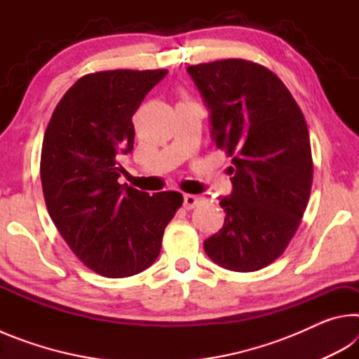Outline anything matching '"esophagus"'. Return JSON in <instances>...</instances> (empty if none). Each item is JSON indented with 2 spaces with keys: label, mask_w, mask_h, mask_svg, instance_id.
Returning <instances> with one entry per match:
<instances>
[{
  "label": "esophagus",
  "mask_w": 359,
  "mask_h": 359,
  "mask_svg": "<svg viewBox=\"0 0 359 359\" xmlns=\"http://www.w3.org/2000/svg\"><path fill=\"white\" fill-rule=\"evenodd\" d=\"M203 203H204V198L196 196V194H185V196H184V208L188 209V210L194 209L196 205L203 204Z\"/></svg>",
  "instance_id": "34e87169"
}]
</instances>
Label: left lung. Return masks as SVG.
Wrapping results in <instances>:
<instances>
[{
	"label": "left lung",
	"mask_w": 359,
	"mask_h": 359,
	"mask_svg": "<svg viewBox=\"0 0 359 359\" xmlns=\"http://www.w3.org/2000/svg\"><path fill=\"white\" fill-rule=\"evenodd\" d=\"M187 71L210 111L212 139L233 156V191L220 199L226 217L204 250L224 269H263L293 239L311 196L306 118L280 79L258 63L228 58Z\"/></svg>",
	"instance_id": "1"
}]
</instances>
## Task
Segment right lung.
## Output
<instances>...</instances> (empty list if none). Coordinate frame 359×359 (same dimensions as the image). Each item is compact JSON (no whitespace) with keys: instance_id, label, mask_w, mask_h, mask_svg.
<instances>
[{"instance_id":"right-lung-1","label":"right lung","mask_w":359,"mask_h":359,"mask_svg":"<svg viewBox=\"0 0 359 359\" xmlns=\"http://www.w3.org/2000/svg\"><path fill=\"white\" fill-rule=\"evenodd\" d=\"M166 69L100 71L79 79L55 107L42 141L41 182L52 222L96 274L121 278L155 263L163 233L184 203L120 185V156L135 144L133 115Z\"/></svg>"}]
</instances>
